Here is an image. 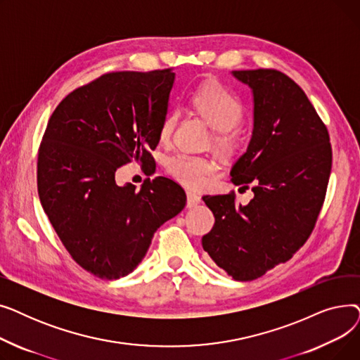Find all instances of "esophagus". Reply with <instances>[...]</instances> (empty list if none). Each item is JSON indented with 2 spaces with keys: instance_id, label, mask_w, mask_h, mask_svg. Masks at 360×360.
<instances>
[{
  "instance_id": "1",
  "label": "esophagus",
  "mask_w": 360,
  "mask_h": 360,
  "mask_svg": "<svg viewBox=\"0 0 360 360\" xmlns=\"http://www.w3.org/2000/svg\"><path fill=\"white\" fill-rule=\"evenodd\" d=\"M200 202H201V197L198 194L191 193V191L186 193V205L188 207H195Z\"/></svg>"
}]
</instances>
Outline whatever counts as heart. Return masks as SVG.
Returning <instances> with one entry per match:
<instances>
[{"instance_id":"obj_1","label":"heart","mask_w":360,"mask_h":360,"mask_svg":"<svg viewBox=\"0 0 360 360\" xmlns=\"http://www.w3.org/2000/svg\"><path fill=\"white\" fill-rule=\"evenodd\" d=\"M193 103L200 115L219 131L214 137V146L220 150H231L235 146L232 129L243 117V105L238 94L221 84L210 83L195 91ZM178 118L179 113L176 110L169 112L165 117L159 129L162 141H166L172 136ZM166 169L181 184L191 188H201L209 176L213 175L216 167L204 158L179 153L167 159Z\"/></svg>"}]
</instances>
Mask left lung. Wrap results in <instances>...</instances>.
I'll use <instances>...</instances> for the list:
<instances>
[{
    "label": "left lung",
    "instance_id": "8db88e82",
    "mask_svg": "<svg viewBox=\"0 0 360 360\" xmlns=\"http://www.w3.org/2000/svg\"><path fill=\"white\" fill-rule=\"evenodd\" d=\"M232 74L252 90L254 129L231 176L235 185L252 184L254 198L236 205L232 193L204 195L216 221L201 242L220 269L248 281L290 259L309 238L333 153L327 127L286 74L269 68Z\"/></svg>",
    "mask_w": 360,
    "mask_h": 360
}]
</instances>
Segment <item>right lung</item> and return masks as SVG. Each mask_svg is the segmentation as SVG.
<instances>
[{"mask_svg": "<svg viewBox=\"0 0 360 360\" xmlns=\"http://www.w3.org/2000/svg\"><path fill=\"white\" fill-rule=\"evenodd\" d=\"M175 82L172 68L101 75L71 91L51 115L37 155V193L80 267L115 280L136 270L155 232L186 204L169 178L115 182L132 159L148 165Z\"/></svg>", "mask_w": 360, "mask_h": 360, "instance_id": "obj_1", "label": "right lung"}]
</instances>
